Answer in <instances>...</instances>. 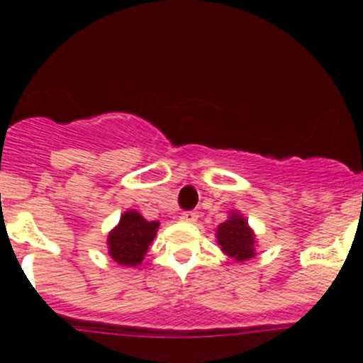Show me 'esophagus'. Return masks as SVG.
Masks as SVG:
<instances>
[{
  "label": "esophagus",
  "instance_id": "34e87169",
  "mask_svg": "<svg viewBox=\"0 0 363 363\" xmlns=\"http://www.w3.org/2000/svg\"><path fill=\"white\" fill-rule=\"evenodd\" d=\"M198 211H184V213H181V220L187 223H194L198 220Z\"/></svg>",
  "mask_w": 363,
  "mask_h": 363
}]
</instances>
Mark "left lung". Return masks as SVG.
<instances>
[{
  "label": "left lung",
  "instance_id": "obj_1",
  "mask_svg": "<svg viewBox=\"0 0 363 363\" xmlns=\"http://www.w3.org/2000/svg\"><path fill=\"white\" fill-rule=\"evenodd\" d=\"M216 242L227 256L235 261H247L256 256V235L242 215L232 211L228 220L216 228Z\"/></svg>",
  "mask_w": 363,
  "mask_h": 363
}]
</instances>
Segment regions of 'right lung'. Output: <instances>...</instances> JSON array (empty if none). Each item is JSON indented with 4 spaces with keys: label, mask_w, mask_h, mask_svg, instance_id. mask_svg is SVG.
<instances>
[{
    "label": "right lung",
    "mask_w": 363,
    "mask_h": 363,
    "mask_svg": "<svg viewBox=\"0 0 363 363\" xmlns=\"http://www.w3.org/2000/svg\"><path fill=\"white\" fill-rule=\"evenodd\" d=\"M158 225L145 220L136 210L124 211L107 237L109 256L121 266H138L155 239Z\"/></svg>",
    "instance_id": "add662e5"
}]
</instances>
